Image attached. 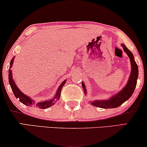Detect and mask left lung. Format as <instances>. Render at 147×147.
<instances>
[{"label":"left lung","mask_w":147,"mask_h":147,"mask_svg":"<svg viewBox=\"0 0 147 147\" xmlns=\"http://www.w3.org/2000/svg\"><path fill=\"white\" fill-rule=\"evenodd\" d=\"M121 46L123 47L124 51L127 54L128 57L130 58V63H131V72H130V75L129 79L128 80V82L126 83L125 87L122 88V90H120L119 92L115 94L114 96L110 98L109 99L103 100H94L91 103L92 105H93L94 106L102 108H117L120 105H122L124 102H126V100L129 99L131 97L132 94L134 93L138 76V65L135 61H134V55L131 53V51L127 49L125 45L121 44ZM82 85L84 90V93L86 94V86L83 82H82Z\"/></svg>","instance_id":"obj_1"}]
</instances>
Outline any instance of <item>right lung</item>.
I'll use <instances>...</instances> for the list:
<instances>
[{
  "instance_id": "right-lung-1",
  "label": "right lung",
  "mask_w": 147,
  "mask_h": 147,
  "mask_svg": "<svg viewBox=\"0 0 147 147\" xmlns=\"http://www.w3.org/2000/svg\"><path fill=\"white\" fill-rule=\"evenodd\" d=\"M14 57H13V59H12L11 61V63H10V67H9L10 69H11L12 65H13V64ZM9 84L10 85H11V88L12 90H13L14 95H15L16 98L19 100L20 102H22V103L25 104L26 106H32L33 105V104H35V101H34V100H32L31 98L29 97V96H26L25 94H24L23 92H22L21 90L17 88V85H16L15 82H14V80L13 79V75H12V71L11 69L9 70ZM65 82H66V80L65 81L62 82L61 85L59 86V87L57 89V91L56 92L55 96L53 98V99L46 100V101L38 102V103L35 104V107L37 106V107L41 108V109H45V108H48L53 106V104H55V101L59 100L60 95H61V90L62 89V87H63L64 84H65Z\"/></svg>"
}]
</instances>
